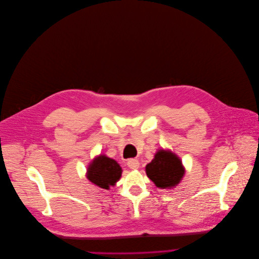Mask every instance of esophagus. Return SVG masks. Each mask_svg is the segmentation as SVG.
<instances>
[{"instance_id":"esophagus-1","label":"esophagus","mask_w":259,"mask_h":259,"mask_svg":"<svg viewBox=\"0 0 259 259\" xmlns=\"http://www.w3.org/2000/svg\"><path fill=\"white\" fill-rule=\"evenodd\" d=\"M127 166L132 169H137L140 166V163L137 159H130L127 161Z\"/></svg>"}]
</instances>
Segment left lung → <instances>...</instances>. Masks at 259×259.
Wrapping results in <instances>:
<instances>
[{
    "label": "left lung",
    "instance_id": "8db88e82",
    "mask_svg": "<svg viewBox=\"0 0 259 259\" xmlns=\"http://www.w3.org/2000/svg\"><path fill=\"white\" fill-rule=\"evenodd\" d=\"M146 175L160 189H173L184 175V167L177 155L160 150L145 166Z\"/></svg>",
    "mask_w": 259,
    "mask_h": 259
}]
</instances>
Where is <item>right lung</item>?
<instances>
[{
    "label": "right lung",
    "instance_id": "right-lung-1",
    "mask_svg": "<svg viewBox=\"0 0 259 259\" xmlns=\"http://www.w3.org/2000/svg\"><path fill=\"white\" fill-rule=\"evenodd\" d=\"M122 168L116 160L105 155L96 157L88 167V179L101 189L108 190L120 179Z\"/></svg>",
    "mask_w": 259,
    "mask_h": 259
}]
</instances>
